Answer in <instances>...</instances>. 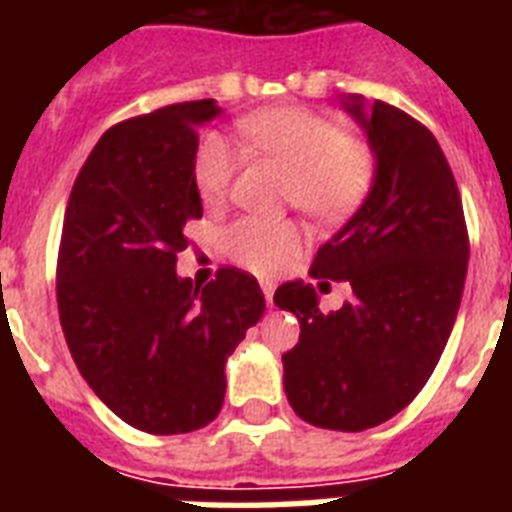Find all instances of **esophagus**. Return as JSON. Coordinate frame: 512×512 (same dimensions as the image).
<instances>
[{
  "label": "esophagus",
  "mask_w": 512,
  "mask_h": 512,
  "mask_svg": "<svg viewBox=\"0 0 512 512\" xmlns=\"http://www.w3.org/2000/svg\"><path fill=\"white\" fill-rule=\"evenodd\" d=\"M260 289H263L265 300H268V305H271L273 303V289H276V287H273V281H268V279L260 281Z\"/></svg>",
  "instance_id": "1"
}]
</instances>
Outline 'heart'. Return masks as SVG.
<instances>
[{"mask_svg":"<svg viewBox=\"0 0 512 512\" xmlns=\"http://www.w3.org/2000/svg\"><path fill=\"white\" fill-rule=\"evenodd\" d=\"M241 138L292 170L287 199L316 220H340L372 191L377 156L364 140L345 135L329 116L300 106L265 108L239 124ZM239 154L223 135L201 138L193 154V185L207 204L228 196ZM225 255L252 273H273L300 247V231L287 220L239 217L223 228Z\"/></svg>","mask_w":512,"mask_h":512,"instance_id":"b5f03b06","label":"heart"}]
</instances>
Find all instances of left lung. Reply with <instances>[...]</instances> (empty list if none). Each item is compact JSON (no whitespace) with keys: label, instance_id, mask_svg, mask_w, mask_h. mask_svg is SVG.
<instances>
[{"label":"left lung","instance_id":"8db88e82","mask_svg":"<svg viewBox=\"0 0 512 512\" xmlns=\"http://www.w3.org/2000/svg\"><path fill=\"white\" fill-rule=\"evenodd\" d=\"M366 130L377 175L366 201L319 247L311 276L348 281L350 303L321 313L313 284L287 281L273 303L300 321L284 390L316 428L358 430L390 420L436 369L460 311L470 239L460 188L433 132L401 108L345 100Z\"/></svg>","mask_w":512,"mask_h":512}]
</instances>
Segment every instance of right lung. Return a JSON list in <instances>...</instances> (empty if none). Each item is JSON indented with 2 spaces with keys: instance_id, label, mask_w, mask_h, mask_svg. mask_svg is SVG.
<instances>
[{
  "instance_id": "right-lung-1",
  "label": "right lung",
  "mask_w": 512,
  "mask_h": 512,
  "mask_svg": "<svg viewBox=\"0 0 512 512\" xmlns=\"http://www.w3.org/2000/svg\"><path fill=\"white\" fill-rule=\"evenodd\" d=\"M217 111L188 100L114 124L63 217L55 287L68 350L100 401L154 436L215 420L225 358L265 311L252 273L228 265L204 289L175 273L185 223L201 217L196 127Z\"/></svg>"
}]
</instances>
